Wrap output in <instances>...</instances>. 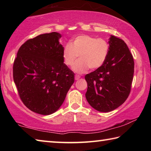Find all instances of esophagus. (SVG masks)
<instances>
[{
    "label": "esophagus",
    "mask_w": 151,
    "mask_h": 151,
    "mask_svg": "<svg viewBox=\"0 0 151 151\" xmlns=\"http://www.w3.org/2000/svg\"><path fill=\"white\" fill-rule=\"evenodd\" d=\"M75 80H78L79 78H81V76H79V75H75Z\"/></svg>",
    "instance_id": "esophagus-1"
}]
</instances>
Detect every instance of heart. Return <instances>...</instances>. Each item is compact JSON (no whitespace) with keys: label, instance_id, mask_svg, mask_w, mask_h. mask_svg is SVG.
Segmentation results:
<instances>
[{"label":"heart","instance_id":"heart-1","mask_svg":"<svg viewBox=\"0 0 151 151\" xmlns=\"http://www.w3.org/2000/svg\"><path fill=\"white\" fill-rule=\"evenodd\" d=\"M110 52V45L104 39H96L89 35H80L71 43L63 47V58L66 65L73 66L76 73H83L90 68L92 70L100 68L105 62Z\"/></svg>","mask_w":151,"mask_h":151}]
</instances>
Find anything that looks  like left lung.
<instances>
[{"label": "left lung", "mask_w": 151, "mask_h": 151, "mask_svg": "<svg viewBox=\"0 0 151 151\" xmlns=\"http://www.w3.org/2000/svg\"><path fill=\"white\" fill-rule=\"evenodd\" d=\"M110 52L104 63L85 75L89 104L99 112L113 111L129 96L134 75V60L124 40L111 35Z\"/></svg>", "instance_id": "left-lung-1"}]
</instances>
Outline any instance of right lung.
I'll return each mask as SVG.
<instances>
[{"label": "right lung", "mask_w": 151, "mask_h": 151, "mask_svg": "<svg viewBox=\"0 0 151 151\" xmlns=\"http://www.w3.org/2000/svg\"><path fill=\"white\" fill-rule=\"evenodd\" d=\"M58 32L40 35L25 42L13 64V78L22 103L42 115L62 105L74 83L75 74L63 58Z\"/></svg>", "instance_id": "right-lung-1"}]
</instances>
